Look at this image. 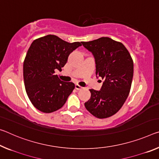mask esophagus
I'll return each instance as SVG.
<instances>
[{
  "instance_id": "34e87169",
  "label": "esophagus",
  "mask_w": 159,
  "mask_h": 159,
  "mask_svg": "<svg viewBox=\"0 0 159 159\" xmlns=\"http://www.w3.org/2000/svg\"><path fill=\"white\" fill-rule=\"evenodd\" d=\"M75 89H76V90H80V89H83V87L80 86V85H78V84H75Z\"/></svg>"
}]
</instances>
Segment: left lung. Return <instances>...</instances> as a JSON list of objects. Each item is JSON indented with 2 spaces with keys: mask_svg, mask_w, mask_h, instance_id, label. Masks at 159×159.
<instances>
[{
  "mask_svg": "<svg viewBox=\"0 0 159 159\" xmlns=\"http://www.w3.org/2000/svg\"><path fill=\"white\" fill-rule=\"evenodd\" d=\"M81 43L95 58L97 77L104 80L100 90H90L91 96L85 107L98 118L109 117L119 111L129 95L134 74L132 59L123 44L109 37Z\"/></svg>",
  "mask_w": 159,
  "mask_h": 159,
  "instance_id": "1",
  "label": "left lung"
}]
</instances>
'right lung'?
Listing matches in <instances>:
<instances>
[{"label": "right lung", "mask_w": 159, "mask_h": 159, "mask_svg": "<svg viewBox=\"0 0 159 159\" xmlns=\"http://www.w3.org/2000/svg\"><path fill=\"white\" fill-rule=\"evenodd\" d=\"M80 46V42L69 43L52 34L30 45L23 64L24 83L29 99L39 111H57L66 102L75 85L60 80L55 70L61 71L69 54Z\"/></svg>", "instance_id": "right-lung-1"}]
</instances>
